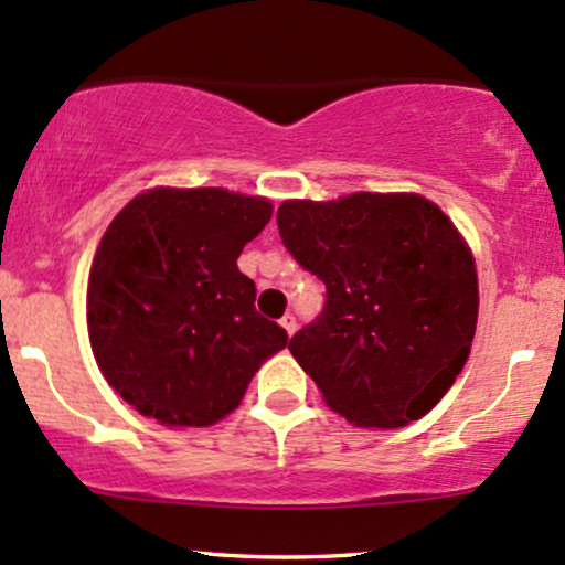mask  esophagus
Masks as SVG:
<instances>
[{
  "mask_svg": "<svg viewBox=\"0 0 565 565\" xmlns=\"http://www.w3.org/2000/svg\"><path fill=\"white\" fill-rule=\"evenodd\" d=\"M280 326L285 329V333H288V337H294V331H296V318L294 315H282V320H280Z\"/></svg>",
  "mask_w": 565,
  "mask_h": 565,
  "instance_id": "1",
  "label": "esophagus"
}]
</instances>
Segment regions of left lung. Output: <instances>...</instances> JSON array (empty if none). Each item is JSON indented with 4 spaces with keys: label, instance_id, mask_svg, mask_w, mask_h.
I'll return each mask as SVG.
<instances>
[{
    "label": "left lung",
    "instance_id": "left-lung-1",
    "mask_svg": "<svg viewBox=\"0 0 565 565\" xmlns=\"http://www.w3.org/2000/svg\"><path fill=\"white\" fill-rule=\"evenodd\" d=\"M282 245L326 282V307L288 350L326 404L361 428H402L452 387L477 329L469 245L417 193L290 199Z\"/></svg>",
    "mask_w": 565,
    "mask_h": 565
}]
</instances>
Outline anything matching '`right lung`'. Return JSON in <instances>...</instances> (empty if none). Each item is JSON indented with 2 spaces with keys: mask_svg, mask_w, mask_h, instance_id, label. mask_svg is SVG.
Masks as SVG:
<instances>
[{
  "mask_svg": "<svg viewBox=\"0 0 565 565\" xmlns=\"http://www.w3.org/2000/svg\"><path fill=\"white\" fill-rule=\"evenodd\" d=\"M269 217V199L223 188H153L115 215L90 264L88 337L105 380L139 415L212 426L288 344L236 266Z\"/></svg>",
  "mask_w": 565,
  "mask_h": 565,
  "instance_id": "add662e5",
  "label": "right lung"
}]
</instances>
